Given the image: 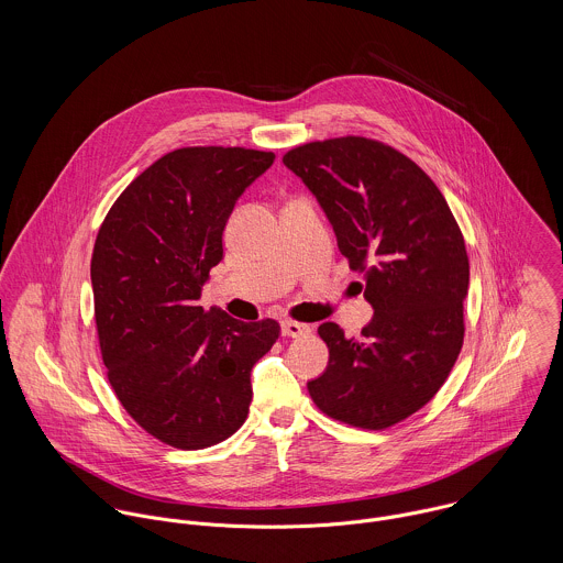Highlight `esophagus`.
<instances>
[{
  "mask_svg": "<svg viewBox=\"0 0 563 563\" xmlns=\"http://www.w3.org/2000/svg\"><path fill=\"white\" fill-rule=\"evenodd\" d=\"M282 333L288 338H301V335L310 333V327L303 322L284 321L282 322Z\"/></svg>",
  "mask_w": 563,
  "mask_h": 563,
  "instance_id": "esophagus-1",
  "label": "esophagus"
}]
</instances>
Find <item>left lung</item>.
<instances>
[{
	"label": "left lung",
	"instance_id": "1",
	"mask_svg": "<svg viewBox=\"0 0 563 563\" xmlns=\"http://www.w3.org/2000/svg\"><path fill=\"white\" fill-rule=\"evenodd\" d=\"M317 195L373 321L362 338L322 322L329 366L308 384L322 413L382 431L431 401L464 344L471 266L462 230L433 179L366 136L299 145L284 156Z\"/></svg>",
	"mask_w": 563,
	"mask_h": 563
}]
</instances>
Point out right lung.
I'll use <instances>...</instances> for the list:
<instances>
[{
    "mask_svg": "<svg viewBox=\"0 0 563 563\" xmlns=\"http://www.w3.org/2000/svg\"><path fill=\"white\" fill-rule=\"evenodd\" d=\"M275 161L244 147H181L145 168L108 210L90 260L108 382L164 444L197 451L234 435L251 368L279 322H242L197 303L223 260V230L244 188Z\"/></svg>",
    "mask_w": 563,
    "mask_h": 563,
    "instance_id": "1",
    "label": "right lung"
}]
</instances>
